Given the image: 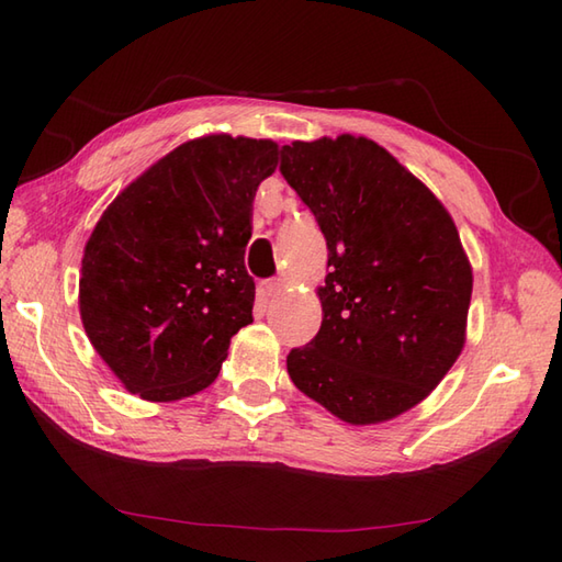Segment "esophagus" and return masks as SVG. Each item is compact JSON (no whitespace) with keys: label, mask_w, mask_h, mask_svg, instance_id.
I'll list each match as a JSON object with an SVG mask.
<instances>
[{"label":"esophagus","mask_w":562,"mask_h":562,"mask_svg":"<svg viewBox=\"0 0 562 562\" xmlns=\"http://www.w3.org/2000/svg\"><path fill=\"white\" fill-rule=\"evenodd\" d=\"M284 292V282L282 280H272L266 284V296L268 300H278V296Z\"/></svg>","instance_id":"1"}]
</instances>
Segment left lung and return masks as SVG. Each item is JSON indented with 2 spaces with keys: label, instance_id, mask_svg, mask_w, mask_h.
<instances>
[{
  "label": "left lung",
  "instance_id": "left-lung-1",
  "mask_svg": "<svg viewBox=\"0 0 562 562\" xmlns=\"http://www.w3.org/2000/svg\"><path fill=\"white\" fill-rule=\"evenodd\" d=\"M280 171L328 248L324 318L288 355L290 379L342 423H389L439 386L465 345L473 270L457 224L369 137L296 139Z\"/></svg>",
  "mask_w": 562,
  "mask_h": 562
}]
</instances>
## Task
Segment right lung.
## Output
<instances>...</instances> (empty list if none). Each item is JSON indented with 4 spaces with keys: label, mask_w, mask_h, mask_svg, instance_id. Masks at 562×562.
Listing matches in <instances>:
<instances>
[{
    "label": "right lung",
    "mask_w": 562,
    "mask_h": 562,
    "mask_svg": "<svg viewBox=\"0 0 562 562\" xmlns=\"http://www.w3.org/2000/svg\"><path fill=\"white\" fill-rule=\"evenodd\" d=\"M272 139L212 133L154 161L115 195L83 246L79 316L117 381L151 403L217 379L254 316L244 256Z\"/></svg>",
    "instance_id": "obj_1"
}]
</instances>
